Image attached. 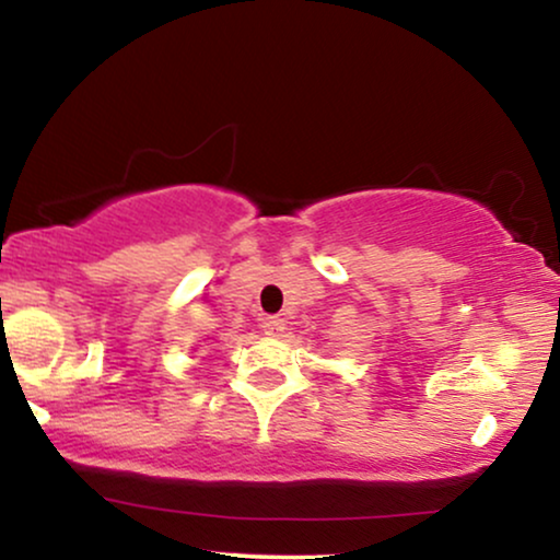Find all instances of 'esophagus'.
Segmentation results:
<instances>
[{"label": "esophagus", "instance_id": "34e87169", "mask_svg": "<svg viewBox=\"0 0 560 560\" xmlns=\"http://www.w3.org/2000/svg\"><path fill=\"white\" fill-rule=\"evenodd\" d=\"M264 332L268 335V338H279L281 332H284V319H279V317H266L264 319Z\"/></svg>", "mask_w": 560, "mask_h": 560}]
</instances>
